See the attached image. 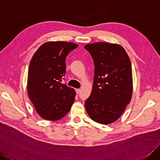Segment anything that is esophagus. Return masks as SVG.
<instances>
[{"mask_svg": "<svg viewBox=\"0 0 160 160\" xmlns=\"http://www.w3.org/2000/svg\"><path fill=\"white\" fill-rule=\"evenodd\" d=\"M76 94H80V89H76Z\"/></svg>", "mask_w": 160, "mask_h": 160, "instance_id": "34e87169", "label": "esophagus"}]
</instances>
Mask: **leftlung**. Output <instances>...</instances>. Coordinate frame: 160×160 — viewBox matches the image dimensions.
Wrapping results in <instances>:
<instances>
[{"mask_svg":"<svg viewBox=\"0 0 160 160\" xmlns=\"http://www.w3.org/2000/svg\"><path fill=\"white\" fill-rule=\"evenodd\" d=\"M93 58L94 77L85 108L91 119L109 124L118 119L130 103L132 72L130 58L122 46L108 42L86 44Z\"/></svg>","mask_w":160,"mask_h":160,"instance_id":"left-lung-1","label":"left lung"}]
</instances>
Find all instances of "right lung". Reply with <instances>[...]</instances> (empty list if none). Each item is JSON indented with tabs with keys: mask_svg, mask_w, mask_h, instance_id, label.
<instances>
[{
	"mask_svg": "<svg viewBox=\"0 0 160 160\" xmlns=\"http://www.w3.org/2000/svg\"><path fill=\"white\" fill-rule=\"evenodd\" d=\"M78 44L57 41L41 45L30 60L27 90L38 114L46 120L66 116L75 100L72 88L61 83L66 74V58Z\"/></svg>",
	"mask_w": 160,
	"mask_h": 160,
	"instance_id": "1",
	"label": "right lung"
}]
</instances>
